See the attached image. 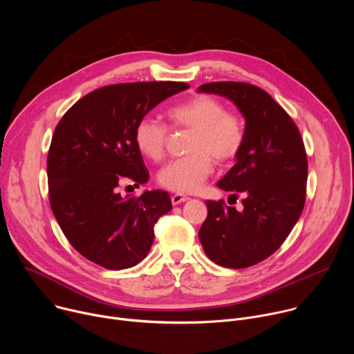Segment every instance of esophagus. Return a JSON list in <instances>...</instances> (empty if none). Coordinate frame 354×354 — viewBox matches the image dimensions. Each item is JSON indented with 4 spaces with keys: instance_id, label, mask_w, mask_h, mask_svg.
<instances>
[{
    "instance_id": "obj_1",
    "label": "esophagus",
    "mask_w": 354,
    "mask_h": 354,
    "mask_svg": "<svg viewBox=\"0 0 354 354\" xmlns=\"http://www.w3.org/2000/svg\"><path fill=\"white\" fill-rule=\"evenodd\" d=\"M171 200H172V205H174V206H178V205L183 203V201L189 200V197L185 196V194H180V193H175V194L171 197Z\"/></svg>"
}]
</instances>
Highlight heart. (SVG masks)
Instances as JSON below:
<instances>
[{"label": "heart", "mask_w": 354, "mask_h": 354, "mask_svg": "<svg viewBox=\"0 0 354 354\" xmlns=\"http://www.w3.org/2000/svg\"><path fill=\"white\" fill-rule=\"evenodd\" d=\"M174 129L189 130L186 157L167 164L158 182L176 193H193L212 175L214 164L235 160L245 144V124L241 116L210 95H197L168 111ZM169 129L156 118L145 116L134 127V142L140 153L153 161L165 156Z\"/></svg>", "instance_id": "heart-1"}]
</instances>
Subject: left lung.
<instances>
[{
  "label": "left lung",
  "mask_w": 354,
  "mask_h": 354,
  "mask_svg": "<svg viewBox=\"0 0 354 354\" xmlns=\"http://www.w3.org/2000/svg\"><path fill=\"white\" fill-rule=\"evenodd\" d=\"M198 92L228 97L245 118V144L235 165L217 186L243 196V209L207 200L198 231L214 263L243 269L281 246L306 205L308 161L304 141L288 113L262 88L234 81L200 85Z\"/></svg>",
  "instance_id": "obj_1"
}]
</instances>
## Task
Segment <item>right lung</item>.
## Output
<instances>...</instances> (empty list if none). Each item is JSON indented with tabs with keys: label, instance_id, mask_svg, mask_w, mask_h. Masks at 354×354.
Wrapping results in <instances>:
<instances>
[{
	"label": "right lung",
	"instance_id": "right-lung-1",
	"mask_svg": "<svg viewBox=\"0 0 354 354\" xmlns=\"http://www.w3.org/2000/svg\"><path fill=\"white\" fill-rule=\"evenodd\" d=\"M185 82H126L97 88L75 102L56 126L47 156L48 200L74 249L109 270L140 263L154 241V225L172 209L164 190L123 197L129 179L149 174L134 142V127Z\"/></svg>",
	"mask_w": 354,
	"mask_h": 354
}]
</instances>
